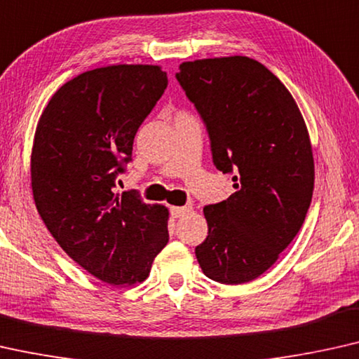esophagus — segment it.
<instances>
[{
    "mask_svg": "<svg viewBox=\"0 0 359 359\" xmlns=\"http://www.w3.org/2000/svg\"><path fill=\"white\" fill-rule=\"evenodd\" d=\"M191 206H170V215L172 218H180V216H185L187 213H190Z\"/></svg>",
    "mask_w": 359,
    "mask_h": 359,
    "instance_id": "esophagus-1",
    "label": "esophagus"
}]
</instances>
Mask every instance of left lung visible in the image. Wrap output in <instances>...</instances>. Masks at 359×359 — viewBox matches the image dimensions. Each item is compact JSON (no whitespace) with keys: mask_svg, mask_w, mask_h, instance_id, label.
Segmentation results:
<instances>
[{"mask_svg":"<svg viewBox=\"0 0 359 359\" xmlns=\"http://www.w3.org/2000/svg\"><path fill=\"white\" fill-rule=\"evenodd\" d=\"M177 81L208 130L228 200L203 208L208 236L196 260L208 278L242 285L265 273L299 232L314 190V156L285 84L254 58L184 62Z\"/></svg>","mask_w":359,"mask_h":359,"instance_id":"left-lung-1","label":"left lung"}]
</instances>
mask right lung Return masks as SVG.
<instances>
[{
	"mask_svg": "<svg viewBox=\"0 0 359 359\" xmlns=\"http://www.w3.org/2000/svg\"><path fill=\"white\" fill-rule=\"evenodd\" d=\"M165 86L158 65L90 69L52 95L35 130L30 177L40 218L78 265L109 285L144 281L169 241L164 205L114 194Z\"/></svg>",
	"mask_w": 359,
	"mask_h": 359,
	"instance_id": "obj_1",
	"label": "right lung"
}]
</instances>
